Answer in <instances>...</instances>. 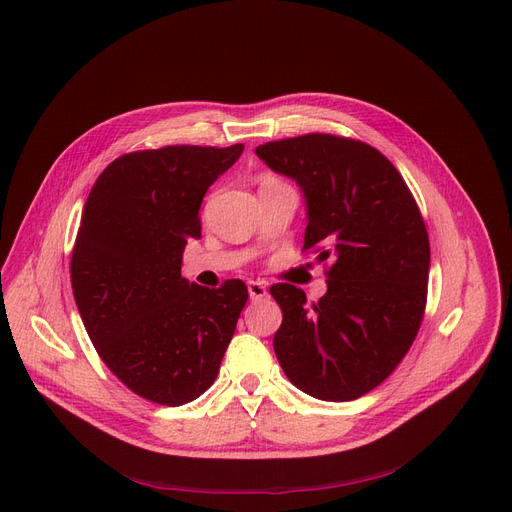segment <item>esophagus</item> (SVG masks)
Returning a JSON list of instances; mask_svg holds the SVG:
<instances>
[{
	"instance_id": "obj_1",
	"label": "esophagus",
	"mask_w": 512,
	"mask_h": 512,
	"mask_svg": "<svg viewBox=\"0 0 512 512\" xmlns=\"http://www.w3.org/2000/svg\"><path fill=\"white\" fill-rule=\"evenodd\" d=\"M249 295H251L253 301H261V299L268 297L270 293H268V286H265L263 282L251 280V282H249Z\"/></svg>"
}]
</instances>
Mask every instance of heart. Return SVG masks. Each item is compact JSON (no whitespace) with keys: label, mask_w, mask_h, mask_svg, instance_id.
<instances>
[{"label":"heart","mask_w":512,"mask_h":512,"mask_svg":"<svg viewBox=\"0 0 512 512\" xmlns=\"http://www.w3.org/2000/svg\"><path fill=\"white\" fill-rule=\"evenodd\" d=\"M276 182H280V180H278V177H274V175H263V177H261V186L276 184Z\"/></svg>","instance_id":"obj_1"}]
</instances>
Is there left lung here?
I'll list each match as a JSON object with an SVG mask.
<instances>
[{
    "mask_svg": "<svg viewBox=\"0 0 512 512\" xmlns=\"http://www.w3.org/2000/svg\"><path fill=\"white\" fill-rule=\"evenodd\" d=\"M255 152L301 186L309 217L303 251L326 261L328 280L318 303L293 284L270 288L282 309L276 358L307 395L358 399L404 360L425 318V219L402 173L366 142L305 133Z\"/></svg>",
    "mask_w": 512,
    "mask_h": 512,
    "instance_id": "8db88e82",
    "label": "left lung"
}]
</instances>
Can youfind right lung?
I'll return each mask as SVG.
<instances>
[{"label": "right lung", "instance_id": "add662e5", "mask_svg": "<svg viewBox=\"0 0 512 512\" xmlns=\"http://www.w3.org/2000/svg\"><path fill=\"white\" fill-rule=\"evenodd\" d=\"M242 144L163 146L127 152L87 196L71 255L83 326L102 362L136 395L182 406L215 381L247 284L217 291L182 278V253L201 238L207 188Z\"/></svg>", "mask_w": 512, "mask_h": 512}]
</instances>
